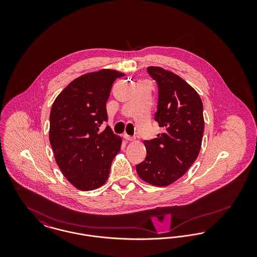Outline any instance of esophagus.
<instances>
[{
  "instance_id": "esophagus-1",
  "label": "esophagus",
  "mask_w": 257,
  "mask_h": 257,
  "mask_svg": "<svg viewBox=\"0 0 257 257\" xmlns=\"http://www.w3.org/2000/svg\"><path fill=\"white\" fill-rule=\"evenodd\" d=\"M124 139L126 140V141H128V142H133L135 140L134 137H131V136H129V135L124 134Z\"/></svg>"
}]
</instances>
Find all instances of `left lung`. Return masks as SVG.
<instances>
[{
	"label": "left lung",
	"instance_id": "1",
	"mask_svg": "<svg viewBox=\"0 0 257 257\" xmlns=\"http://www.w3.org/2000/svg\"><path fill=\"white\" fill-rule=\"evenodd\" d=\"M159 88L155 121L165 131L145 141L147 157L136 166L147 183L165 187L178 180L196 161L204 130L203 105L194 87L159 66L147 67Z\"/></svg>",
	"mask_w": 257,
	"mask_h": 257
}]
</instances>
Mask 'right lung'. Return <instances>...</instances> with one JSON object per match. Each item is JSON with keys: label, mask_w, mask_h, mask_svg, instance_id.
I'll use <instances>...</instances> for the list:
<instances>
[{"label": "right lung", "mask_w": 257, "mask_h": 257, "mask_svg": "<svg viewBox=\"0 0 257 257\" xmlns=\"http://www.w3.org/2000/svg\"><path fill=\"white\" fill-rule=\"evenodd\" d=\"M125 74L102 69L76 78L53 103L49 140L64 177L81 191L95 190L107 181L122 140L109 126L106 103L115 79Z\"/></svg>", "instance_id": "obj_1"}]
</instances>
